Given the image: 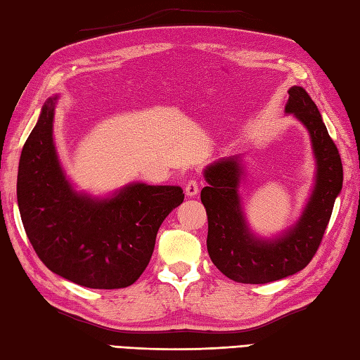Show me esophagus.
Returning <instances> with one entry per match:
<instances>
[{
  "instance_id": "1",
  "label": "esophagus",
  "mask_w": 360,
  "mask_h": 360,
  "mask_svg": "<svg viewBox=\"0 0 360 360\" xmlns=\"http://www.w3.org/2000/svg\"><path fill=\"white\" fill-rule=\"evenodd\" d=\"M200 192V184H198L196 179H190L186 184V195L187 196H196Z\"/></svg>"
}]
</instances>
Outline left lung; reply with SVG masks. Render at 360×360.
Returning a JSON list of instances; mask_svg holds the SVG:
<instances>
[{"instance_id": "1", "label": "left lung", "mask_w": 360, "mask_h": 360, "mask_svg": "<svg viewBox=\"0 0 360 360\" xmlns=\"http://www.w3.org/2000/svg\"><path fill=\"white\" fill-rule=\"evenodd\" d=\"M286 112L308 128L317 159V181L300 221L280 238H254L244 223L238 184V158L219 160L205 170L207 187L201 201L207 212V250L210 259L226 277L238 283L263 285L307 267L322 243L330 223L335 196L342 190L343 168L339 150L309 94L302 86L288 91Z\"/></svg>"}]
</instances>
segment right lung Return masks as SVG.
Wrapping results in <instances>:
<instances>
[{
  "mask_svg": "<svg viewBox=\"0 0 360 360\" xmlns=\"http://www.w3.org/2000/svg\"><path fill=\"white\" fill-rule=\"evenodd\" d=\"M53 102L43 106L20 158L17 198L26 235L60 277L93 289L127 288L148 266L159 227L184 193L147 184L103 201L75 193L53 148Z\"/></svg>",
  "mask_w": 360,
  "mask_h": 360,
  "instance_id": "add662e5",
  "label": "right lung"
}]
</instances>
